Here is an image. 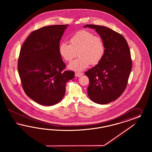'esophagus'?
I'll list each match as a JSON object with an SVG mask.
<instances>
[{"instance_id":"34e87169","label":"esophagus","mask_w":152,"mask_h":152,"mask_svg":"<svg viewBox=\"0 0 152 152\" xmlns=\"http://www.w3.org/2000/svg\"><path fill=\"white\" fill-rule=\"evenodd\" d=\"M83 73L82 72H76L75 73V76H76V77H80V76H83Z\"/></svg>"}]
</instances>
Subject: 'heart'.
Wrapping results in <instances>:
<instances>
[{"instance_id": "heart-1", "label": "heart", "mask_w": 152, "mask_h": 152, "mask_svg": "<svg viewBox=\"0 0 152 152\" xmlns=\"http://www.w3.org/2000/svg\"><path fill=\"white\" fill-rule=\"evenodd\" d=\"M69 44L61 43L58 47L60 56L66 61H71L77 55L80 57L69 63L68 68L75 71H81L89 65H96L103 58L105 46L101 37L87 30H81L69 38Z\"/></svg>"}]
</instances>
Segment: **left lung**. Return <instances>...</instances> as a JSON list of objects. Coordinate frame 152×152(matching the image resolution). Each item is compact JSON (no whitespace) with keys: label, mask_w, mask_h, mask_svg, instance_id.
Here are the masks:
<instances>
[{"label":"left lung","mask_w":152,"mask_h":152,"mask_svg":"<svg viewBox=\"0 0 152 152\" xmlns=\"http://www.w3.org/2000/svg\"><path fill=\"white\" fill-rule=\"evenodd\" d=\"M104 40L105 55L100 63L85 72L89 79L88 96L93 102L106 104L114 101L126 87L132 68L128 43L121 34L105 26L86 24Z\"/></svg>","instance_id":"obj_1"}]
</instances>
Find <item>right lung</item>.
<instances>
[{
  "mask_svg": "<svg viewBox=\"0 0 152 152\" xmlns=\"http://www.w3.org/2000/svg\"><path fill=\"white\" fill-rule=\"evenodd\" d=\"M69 24L41 28L27 38L21 47L18 71L23 90L38 104L51 106L64 96L66 84L75 77L58 52L60 40Z\"/></svg>",
  "mask_w": 152,
  "mask_h": 152,
  "instance_id": "right-lung-1",
  "label": "right lung"
}]
</instances>
